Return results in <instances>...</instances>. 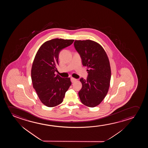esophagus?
I'll return each mask as SVG.
<instances>
[{
  "label": "esophagus",
  "mask_w": 148,
  "mask_h": 148,
  "mask_svg": "<svg viewBox=\"0 0 148 148\" xmlns=\"http://www.w3.org/2000/svg\"><path fill=\"white\" fill-rule=\"evenodd\" d=\"M77 80V79H75L74 78H73V77H71V81L72 83L73 82H75V81Z\"/></svg>",
  "instance_id": "esophagus-1"
}]
</instances>
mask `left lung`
Returning <instances> with one entry per match:
<instances>
[{
  "mask_svg": "<svg viewBox=\"0 0 148 148\" xmlns=\"http://www.w3.org/2000/svg\"><path fill=\"white\" fill-rule=\"evenodd\" d=\"M74 45L82 65L88 69L87 79H80L82 86L79 97L83 105L95 107L103 101L109 90L111 77L109 60L103 47L94 41L75 40Z\"/></svg>",
  "mask_w": 148,
  "mask_h": 148,
  "instance_id": "8db88e82",
  "label": "left lung"
}]
</instances>
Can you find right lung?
<instances>
[{"label": "right lung", "mask_w": 148, "mask_h": 148, "mask_svg": "<svg viewBox=\"0 0 148 148\" xmlns=\"http://www.w3.org/2000/svg\"><path fill=\"white\" fill-rule=\"evenodd\" d=\"M74 40L53 39L43 44L37 52L31 69L33 87L45 105L53 107L63 101L71 85L70 78L56 75L59 65V53Z\"/></svg>", "instance_id": "add662e5"}]
</instances>
